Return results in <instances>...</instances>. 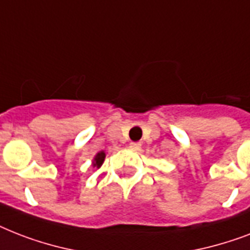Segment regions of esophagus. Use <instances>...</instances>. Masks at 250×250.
Masks as SVG:
<instances>
[{
    "label": "esophagus",
    "instance_id": "obj_1",
    "mask_svg": "<svg viewBox=\"0 0 250 250\" xmlns=\"http://www.w3.org/2000/svg\"><path fill=\"white\" fill-rule=\"evenodd\" d=\"M129 147H130V148H133V149H139V148H141V143H139V142H131Z\"/></svg>",
    "mask_w": 250,
    "mask_h": 250
}]
</instances>
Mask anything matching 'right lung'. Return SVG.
<instances>
[{"mask_svg":"<svg viewBox=\"0 0 250 250\" xmlns=\"http://www.w3.org/2000/svg\"><path fill=\"white\" fill-rule=\"evenodd\" d=\"M104 157H105V153L103 152V151H102V152H99L97 155V156H95V159H94V167H99L102 165V164H103V161H104Z\"/></svg>","mask_w":250,"mask_h":250,"instance_id":"add662e5","label":"right lung"}]
</instances>
